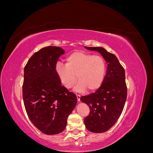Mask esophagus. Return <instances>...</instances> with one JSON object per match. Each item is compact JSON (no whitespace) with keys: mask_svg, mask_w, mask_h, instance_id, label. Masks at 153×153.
Listing matches in <instances>:
<instances>
[{"mask_svg":"<svg viewBox=\"0 0 153 153\" xmlns=\"http://www.w3.org/2000/svg\"><path fill=\"white\" fill-rule=\"evenodd\" d=\"M76 97H77V100H78V101H80V97H81V96H80V94H76Z\"/></svg>","mask_w":153,"mask_h":153,"instance_id":"obj_1","label":"esophagus"}]
</instances>
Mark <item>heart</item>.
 <instances>
[{"mask_svg":"<svg viewBox=\"0 0 153 153\" xmlns=\"http://www.w3.org/2000/svg\"><path fill=\"white\" fill-rule=\"evenodd\" d=\"M106 66L104 59L100 55L76 50L66 58V65L57 63L55 71L62 84L66 87H71L76 80L75 89L77 91L85 89L94 91L102 84Z\"/></svg>","mask_w":153,"mask_h":153,"instance_id":"obj_1","label":"heart"}]
</instances>
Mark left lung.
Masks as SVG:
<instances>
[{
	"mask_svg": "<svg viewBox=\"0 0 153 153\" xmlns=\"http://www.w3.org/2000/svg\"><path fill=\"white\" fill-rule=\"evenodd\" d=\"M85 48L100 53L107 63L106 75L99 89L80 98L90 108L84 119L86 128L93 133H103L114 126L123 110L127 98L125 71L117 57L105 48Z\"/></svg>",
	"mask_w": 153,
	"mask_h": 153,
	"instance_id": "8db88e82",
	"label": "left lung"
}]
</instances>
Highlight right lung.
Here are the masks:
<instances>
[{
	"label": "right lung",
	"mask_w": 153,
	"mask_h": 153,
	"mask_svg": "<svg viewBox=\"0 0 153 153\" xmlns=\"http://www.w3.org/2000/svg\"><path fill=\"white\" fill-rule=\"evenodd\" d=\"M64 50L50 46L41 48L29 59L24 68L23 100L32 123L47 135H56L66 128L68 115L77 98L61 85L55 71Z\"/></svg>",
	"instance_id": "1"
}]
</instances>
